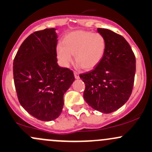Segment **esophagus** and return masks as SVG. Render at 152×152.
<instances>
[{
    "instance_id": "34e87169",
    "label": "esophagus",
    "mask_w": 152,
    "mask_h": 152,
    "mask_svg": "<svg viewBox=\"0 0 152 152\" xmlns=\"http://www.w3.org/2000/svg\"><path fill=\"white\" fill-rule=\"evenodd\" d=\"M74 76H75V79H79V73H77V72L74 71Z\"/></svg>"
}]
</instances>
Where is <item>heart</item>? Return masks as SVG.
I'll return each instance as SVG.
<instances>
[{"instance_id":"heart-1","label":"heart","mask_w":152,"mask_h":152,"mask_svg":"<svg viewBox=\"0 0 152 152\" xmlns=\"http://www.w3.org/2000/svg\"><path fill=\"white\" fill-rule=\"evenodd\" d=\"M106 49L104 36L98 33L76 30L68 33L63 44L57 47V57L60 65L68 68L74 55L78 68L90 70L103 59Z\"/></svg>"}]
</instances>
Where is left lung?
<instances>
[{"instance_id": "left-lung-1", "label": "left lung", "mask_w": 152, "mask_h": 152, "mask_svg": "<svg viewBox=\"0 0 152 152\" xmlns=\"http://www.w3.org/2000/svg\"><path fill=\"white\" fill-rule=\"evenodd\" d=\"M106 41L105 55L91 71L80 74L85 83L84 98L93 109L114 112L128 100L133 87L135 57L125 38L104 28H97Z\"/></svg>"}]
</instances>
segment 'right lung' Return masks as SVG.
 <instances>
[{
	"mask_svg": "<svg viewBox=\"0 0 152 152\" xmlns=\"http://www.w3.org/2000/svg\"><path fill=\"white\" fill-rule=\"evenodd\" d=\"M57 38L55 28L34 32L21 44L13 63L20 104L30 115L46 122L61 114L64 94L75 80L73 71L57 64Z\"/></svg>",
	"mask_w": 152,
	"mask_h": 152,
	"instance_id": "1",
	"label": "right lung"
}]
</instances>
